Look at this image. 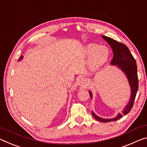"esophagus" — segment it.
Instances as JSON below:
<instances>
[{
    "label": "esophagus",
    "instance_id": "34e87169",
    "mask_svg": "<svg viewBox=\"0 0 147 147\" xmlns=\"http://www.w3.org/2000/svg\"><path fill=\"white\" fill-rule=\"evenodd\" d=\"M78 84L79 86H82V87H85V88L88 85L87 81H86L85 80V79L83 78H81L78 79Z\"/></svg>",
    "mask_w": 147,
    "mask_h": 147
}]
</instances>
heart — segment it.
<instances>
[{
  "mask_svg": "<svg viewBox=\"0 0 147 147\" xmlns=\"http://www.w3.org/2000/svg\"><path fill=\"white\" fill-rule=\"evenodd\" d=\"M85 52L91 59L92 68L94 69L102 67L107 62L110 56L109 48L96 44H90L86 45Z\"/></svg>",
  "mask_w": 147,
  "mask_h": 147,
  "instance_id": "obj_1",
  "label": "heart"
}]
</instances>
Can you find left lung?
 <instances>
[{"label":"left lung","instance_id":"8db88e82","mask_svg":"<svg viewBox=\"0 0 147 147\" xmlns=\"http://www.w3.org/2000/svg\"><path fill=\"white\" fill-rule=\"evenodd\" d=\"M102 37L110 45L113 49V58L111 61V64L117 65V66L124 72L128 79L129 85L131 87V97L129 102L126 105L122 113H119L114 119H102V118L98 117L94 114V113L92 111V115L96 120L103 122H109L120 119L124 115H126L130 111L134 105V101L138 90L139 81L136 61L134 57L132 56L128 47L122 43L117 42L112 38L105 36H102ZM89 94L90 97L92 98V93L89 92Z\"/></svg>","mask_w":147,"mask_h":147}]
</instances>
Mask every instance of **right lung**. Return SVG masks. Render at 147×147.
I'll return each instance as SVG.
<instances>
[{
	"label": "right lung",
	"mask_w": 147,
	"mask_h": 147,
	"mask_svg": "<svg viewBox=\"0 0 147 147\" xmlns=\"http://www.w3.org/2000/svg\"><path fill=\"white\" fill-rule=\"evenodd\" d=\"M22 58H23V56H21V57H20V59H19V61H20V60H21V59H22Z\"/></svg>",
	"instance_id": "right-lung-1"
}]
</instances>
